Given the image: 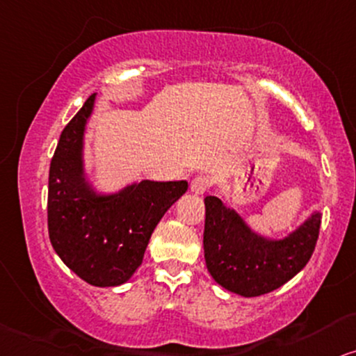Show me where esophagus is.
I'll list each match as a JSON object with an SVG mask.
<instances>
[{
	"label": "esophagus",
	"instance_id": "esophagus-1",
	"mask_svg": "<svg viewBox=\"0 0 356 356\" xmlns=\"http://www.w3.org/2000/svg\"><path fill=\"white\" fill-rule=\"evenodd\" d=\"M210 179L207 175H197V177L192 179L191 182V191L193 193H204L205 191H209L210 187Z\"/></svg>",
	"mask_w": 356,
	"mask_h": 356
}]
</instances>
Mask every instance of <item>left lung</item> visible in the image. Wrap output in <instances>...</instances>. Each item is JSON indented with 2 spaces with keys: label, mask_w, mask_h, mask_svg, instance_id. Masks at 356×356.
<instances>
[{
  "label": "left lung",
  "mask_w": 356,
  "mask_h": 356,
  "mask_svg": "<svg viewBox=\"0 0 356 356\" xmlns=\"http://www.w3.org/2000/svg\"><path fill=\"white\" fill-rule=\"evenodd\" d=\"M321 220L322 215L314 211L294 232L274 240L251 230L240 213L218 197H205L207 269L220 286L243 298L268 294L309 263Z\"/></svg>",
  "instance_id": "left-lung-1"
}]
</instances>
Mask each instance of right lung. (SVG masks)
I'll return each mask as SVG.
<instances>
[{"label":"right lung","instance_id":"add662e5","mask_svg":"<svg viewBox=\"0 0 356 356\" xmlns=\"http://www.w3.org/2000/svg\"><path fill=\"white\" fill-rule=\"evenodd\" d=\"M95 93L65 126L49 169V238L64 264L88 284H124L143 263L156 225L186 193L187 181H141L98 193L83 165L85 126Z\"/></svg>","mask_w":356,"mask_h":356}]
</instances>
